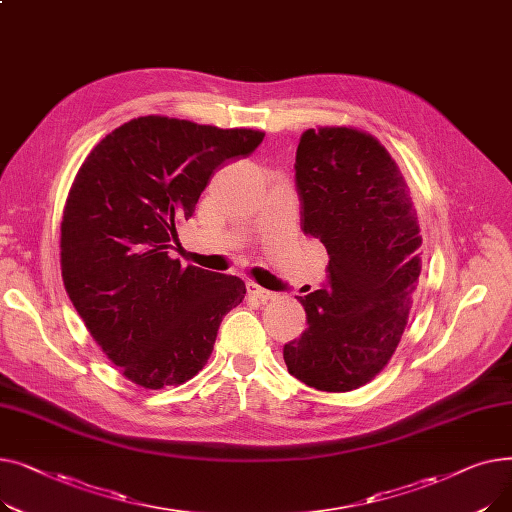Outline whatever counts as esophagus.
I'll return each mask as SVG.
<instances>
[{
    "label": "esophagus",
    "mask_w": 512,
    "mask_h": 512,
    "mask_svg": "<svg viewBox=\"0 0 512 512\" xmlns=\"http://www.w3.org/2000/svg\"><path fill=\"white\" fill-rule=\"evenodd\" d=\"M247 292H249V297H251V299H257V301H263V303L274 299V292H270V290H265V288L257 286L255 282H249V284H247Z\"/></svg>",
    "instance_id": "1"
}]
</instances>
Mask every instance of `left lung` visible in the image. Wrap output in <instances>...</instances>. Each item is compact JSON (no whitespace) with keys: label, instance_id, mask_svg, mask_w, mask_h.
<instances>
[{"label":"left lung","instance_id":"8db88e82","mask_svg":"<svg viewBox=\"0 0 512 512\" xmlns=\"http://www.w3.org/2000/svg\"><path fill=\"white\" fill-rule=\"evenodd\" d=\"M294 170L301 228L330 261L328 284L299 297L309 328L284 344V361L309 388L351 392L405 332L421 274L417 209L386 147L353 126L305 130Z\"/></svg>","mask_w":512,"mask_h":512}]
</instances>
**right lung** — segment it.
<instances>
[{"instance_id": "obj_1", "label": "right lung", "mask_w": 512, "mask_h": 512, "mask_svg": "<svg viewBox=\"0 0 512 512\" xmlns=\"http://www.w3.org/2000/svg\"><path fill=\"white\" fill-rule=\"evenodd\" d=\"M265 132L141 116L112 130L80 166L64 207L60 263L93 340L145 390L205 367L245 282L168 255L213 170L257 149Z\"/></svg>"}]
</instances>
